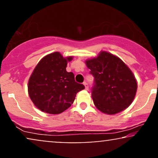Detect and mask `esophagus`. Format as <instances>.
Returning <instances> with one entry per match:
<instances>
[{
  "mask_svg": "<svg viewBox=\"0 0 158 158\" xmlns=\"http://www.w3.org/2000/svg\"><path fill=\"white\" fill-rule=\"evenodd\" d=\"M83 85H84L85 90H88V89H89V85H88V83H87L86 82H84V83H83Z\"/></svg>",
  "mask_w": 158,
  "mask_h": 158,
  "instance_id": "1",
  "label": "esophagus"
}]
</instances>
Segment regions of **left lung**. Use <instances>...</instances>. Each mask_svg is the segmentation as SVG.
<instances>
[{
	"instance_id": "left-lung-1",
	"label": "left lung",
	"mask_w": 158,
	"mask_h": 158,
	"mask_svg": "<svg viewBox=\"0 0 158 158\" xmlns=\"http://www.w3.org/2000/svg\"><path fill=\"white\" fill-rule=\"evenodd\" d=\"M85 64L94 77L91 97L98 110L116 114L131 104L137 91V82L131 70L119 58L102 51Z\"/></svg>"
}]
</instances>
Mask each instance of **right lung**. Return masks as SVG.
<instances>
[{
  "label": "right lung",
  "instance_id": "obj_1",
  "mask_svg": "<svg viewBox=\"0 0 158 158\" xmlns=\"http://www.w3.org/2000/svg\"><path fill=\"white\" fill-rule=\"evenodd\" d=\"M58 52L41 59L28 81V94L36 107L42 111L58 114L72 106L76 94L85 86L75 81V75L66 70L67 61Z\"/></svg>",
  "mask_w": 158,
  "mask_h": 158
}]
</instances>
